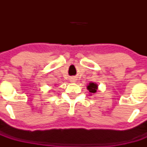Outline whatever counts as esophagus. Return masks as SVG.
Wrapping results in <instances>:
<instances>
[{"label":"esophagus","instance_id":"1","mask_svg":"<svg viewBox=\"0 0 147 147\" xmlns=\"http://www.w3.org/2000/svg\"><path fill=\"white\" fill-rule=\"evenodd\" d=\"M72 82H75V80H72Z\"/></svg>","mask_w":147,"mask_h":147}]
</instances>
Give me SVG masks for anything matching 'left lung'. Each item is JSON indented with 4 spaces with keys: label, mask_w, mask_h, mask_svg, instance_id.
Wrapping results in <instances>:
<instances>
[{
    "label": "left lung",
    "mask_w": 147,
    "mask_h": 147,
    "mask_svg": "<svg viewBox=\"0 0 147 147\" xmlns=\"http://www.w3.org/2000/svg\"><path fill=\"white\" fill-rule=\"evenodd\" d=\"M87 88H88V90H89L90 93H95L96 92L97 89H98V85H97V84H96V83L90 82L89 85L87 87Z\"/></svg>",
    "instance_id": "obj_1"
}]
</instances>
